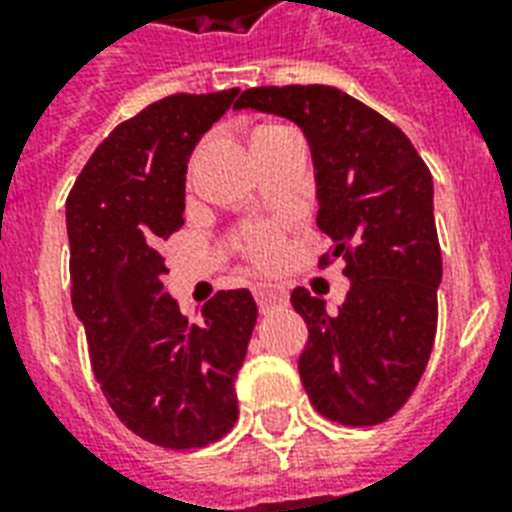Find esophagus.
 Wrapping results in <instances>:
<instances>
[{
    "mask_svg": "<svg viewBox=\"0 0 512 512\" xmlns=\"http://www.w3.org/2000/svg\"><path fill=\"white\" fill-rule=\"evenodd\" d=\"M255 300L260 305V313H268L273 308H281L287 305V295L276 287H265V284H257L255 287Z\"/></svg>",
    "mask_w": 512,
    "mask_h": 512,
    "instance_id": "esophagus-1",
    "label": "esophagus"
}]
</instances>
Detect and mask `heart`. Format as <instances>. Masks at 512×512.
<instances>
[{"label": "heart", "instance_id": "heart-1", "mask_svg": "<svg viewBox=\"0 0 512 512\" xmlns=\"http://www.w3.org/2000/svg\"><path fill=\"white\" fill-rule=\"evenodd\" d=\"M276 132H284V130H281V127H263V130L255 132L252 143H257V140H263V138H271V135H276ZM244 244H247V252L255 257L257 263L268 265L273 260V255H276V233H273L271 228H252V231L247 233Z\"/></svg>", "mask_w": 512, "mask_h": 512}]
</instances>
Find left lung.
<instances>
[{"mask_svg":"<svg viewBox=\"0 0 512 512\" xmlns=\"http://www.w3.org/2000/svg\"><path fill=\"white\" fill-rule=\"evenodd\" d=\"M236 108L284 116L303 130L316 172V223L345 260L337 313L308 289L292 308L308 324L300 380L311 404L342 425H377L404 406L428 366L438 321L441 247L433 177L385 116L327 84L255 87Z\"/></svg>","mask_w":512,"mask_h":512,"instance_id":"left-lung-1","label":"left lung"}]
</instances>
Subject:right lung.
Returning <instances> with one entry per match:
<instances>
[{"label":"right lung","instance_id":"1","mask_svg":"<svg viewBox=\"0 0 512 512\" xmlns=\"http://www.w3.org/2000/svg\"><path fill=\"white\" fill-rule=\"evenodd\" d=\"M239 90L170 95L108 135L66 199L71 303L116 417L164 449H196L239 417L236 374L257 321L249 289L217 292L191 324L164 289L162 239L180 231L185 172Z\"/></svg>","mask_w":512,"mask_h":512}]
</instances>
